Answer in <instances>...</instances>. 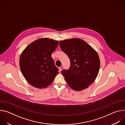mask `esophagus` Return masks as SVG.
I'll return each instance as SVG.
<instances>
[{
	"mask_svg": "<svg viewBox=\"0 0 125 125\" xmlns=\"http://www.w3.org/2000/svg\"><path fill=\"white\" fill-rule=\"evenodd\" d=\"M63 66H60V67H59V70L60 71H61L62 70V69H63Z\"/></svg>",
	"mask_w": 125,
	"mask_h": 125,
	"instance_id": "obj_1",
	"label": "esophagus"
}]
</instances>
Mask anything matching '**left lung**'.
<instances>
[{
  "instance_id": "1",
  "label": "left lung",
  "mask_w": 125,
  "mask_h": 125,
  "mask_svg": "<svg viewBox=\"0 0 125 125\" xmlns=\"http://www.w3.org/2000/svg\"><path fill=\"white\" fill-rule=\"evenodd\" d=\"M59 45L70 60L69 69L62 71L68 85L76 91L87 88L94 82L99 72L98 53L90 45L78 38L61 41Z\"/></svg>"
}]
</instances>
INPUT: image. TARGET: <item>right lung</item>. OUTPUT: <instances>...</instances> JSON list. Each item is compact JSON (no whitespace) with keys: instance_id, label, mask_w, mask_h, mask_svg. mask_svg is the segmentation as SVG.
<instances>
[{"instance_id":"1","label":"right lung","mask_w":125,"mask_h":125,"mask_svg":"<svg viewBox=\"0 0 125 125\" xmlns=\"http://www.w3.org/2000/svg\"><path fill=\"white\" fill-rule=\"evenodd\" d=\"M58 43L57 41L48 38L39 39L28 45L22 52L20 69L31 85L45 88L52 83L58 74V69L51 57Z\"/></svg>"}]
</instances>
